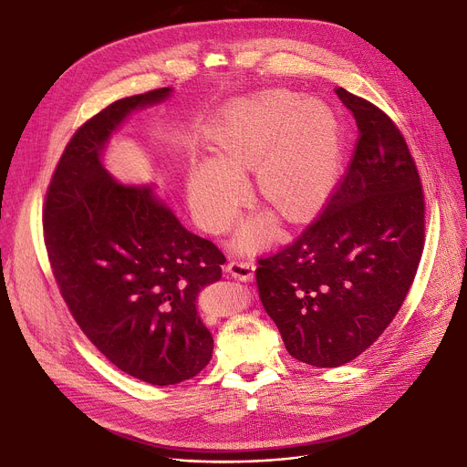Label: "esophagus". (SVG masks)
Wrapping results in <instances>:
<instances>
[{
  "instance_id": "esophagus-1",
  "label": "esophagus",
  "mask_w": 467,
  "mask_h": 467,
  "mask_svg": "<svg viewBox=\"0 0 467 467\" xmlns=\"http://www.w3.org/2000/svg\"><path fill=\"white\" fill-rule=\"evenodd\" d=\"M227 272L240 281H251L253 277H255V263L253 261H231L227 265Z\"/></svg>"
}]
</instances>
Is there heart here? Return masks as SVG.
Listing matches in <instances>:
<instances>
[{"label":"heart","instance_id":"obj_1","mask_svg":"<svg viewBox=\"0 0 467 467\" xmlns=\"http://www.w3.org/2000/svg\"><path fill=\"white\" fill-rule=\"evenodd\" d=\"M216 158L190 167L188 199L197 222L225 231L247 197L244 173L253 167L257 192L286 218L318 204L335 182L343 140L335 111L322 100L274 89L234 104L214 132ZM274 233L268 216L249 220L234 247L253 251Z\"/></svg>","mask_w":467,"mask_h":467}]
</instances>
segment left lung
Listing matches in <instances>:
<instances>
[{
	"label": "left lung",
	"mask_w": 467,
	"mask_h": 467,
	"mask_svg": "<svg viewBox=\"0 0 467 467\" xmlns=\"http://www.w3.org/2000/svg\"><path fill=\"white\" fill-rule=\"evenodd\" d=\"M335 93L359 129L348 173L302 236L255 272L286 352L313 367L345 365L384 333L425 242V199L400 130L365 99Z\"/></svg>",
	"instance_id": "8db88e82"
}]
</instances>
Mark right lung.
I'll list each match as a JSON object with an SVG mask.
<instances>
[{"mask_svg":"<svg viewBox=\"0 0 467 467\" xmlns=\"http://www.w3.org/2000/svg\"><path fill=\"white\" fill-rule=\"evenodd\" d=\"M171 93L120 99L79 126L42 214L48 259L78 326L115 367L152 386L179 384L208 365L214 338L197 298L222 279L225 257L181 223L154 184L117 181L102 158L126 119Z\"/></svg>","mask_w":467,"mask_h":467,"instance_id":"right-lung-1","label":"right lung"}]
</instances>
